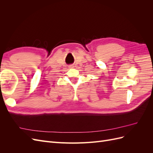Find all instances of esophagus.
Instances as JSON below:
<instances>
[{
	"label": "esophagus",
	"mask_w": 153,
	"mask_h": 153,
	"mask_svg": "<svg viewBox=\"0 0 153 153\" xmlns=\"http://www.w3.org/2000/svg\"><path fill=\"white\" fill-rule=\"evenodd\" d=\"M73 66H73V65H71L70 66H69V68H73Z\"/></svg>",
	"instance_id": "esophagus-1"
}]
</instances>
